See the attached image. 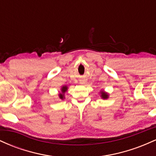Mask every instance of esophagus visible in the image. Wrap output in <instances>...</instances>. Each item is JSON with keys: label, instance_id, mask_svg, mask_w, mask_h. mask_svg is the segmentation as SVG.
Wrapping results in <instances>:
<instances>
[{"label": "esophagus", "instance_id": "34e87169", "mask_svg": "<svg viewBox=\"0 0 156 156\" xmlns=\"http://www.w3.org/2000/svg\"><path fill=\"white\" fill-rule=\"evenodd\" d=\"M80 83H82V84H84L86 83V80H80Z\"/></svg>", "mask_w": 156, "mask_h": 156}]
</instances>
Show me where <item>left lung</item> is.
Listing matches in <instances>:
<instances>
[{"instance_id": "obj_1", "label": "left lung", "mask_w": 156, "mask_h": 156, "mask_svg": "<svg viewBox=\"0 0 156 156\" xmlns=\"http://www.w3.org/2000/svg\"><path fill=\"white\" fill-rule=\"evenodd\" d=\"M100 94H101V98H103V99H104V100L105 99H108V97H109L108 93H107L106 92H105V91H103V90H101V92H100Z\"/></svg>"}]
</instances>
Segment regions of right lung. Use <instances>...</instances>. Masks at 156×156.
<instances>
[{"mask_svg": "<svg viewBox=\"0 0 156 156\" xmlns=\"http://www.w3.org/2000/svg\"><path fill=\"white\" fill-rule=\"evenodd\" d=\"M67 89H68L67 86H63V87L61 88V92L58 94V98H59V99L64 100V98H65V97H64V94H65V92H67Z\"/></svg>", "mask_w": 156, "mask_h": 156, "instance_id": "1", "label": "right lung"}]
</instances>
